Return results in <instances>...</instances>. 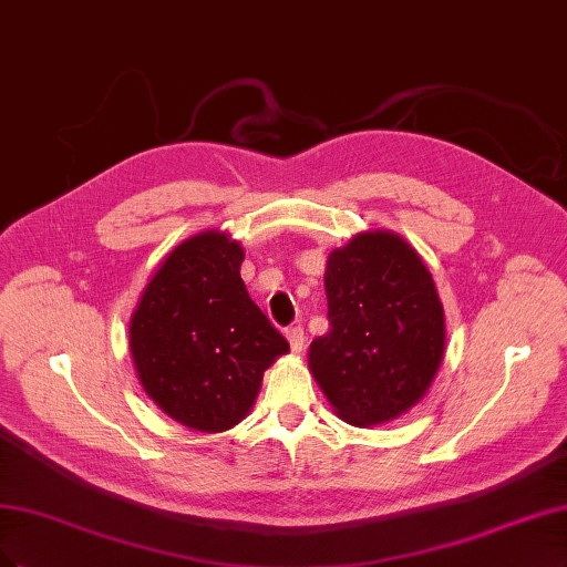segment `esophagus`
<instances>
[{"mask_svg":"<svg viewBox=\"0 0 567 567\" xmlns=\"http://www.w3.org/2000/svg\"><path fill=\"white\" fill-rule=\"evenodd\" d=\"M286 338L290 342V349L292 351H302L305 349V328L302 326H290L286 328Z\"/></svg>","mask_w":567,"mask_h":567,"instance_id":"obj_1","label":"esophagus"}]
</instances>
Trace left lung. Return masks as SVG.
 <instances>
[{
  "label": "left lung",
  "mask_w": 567,
  "mask_h": 567,
  "mask_svg": "<svg viewBox=\"0 0 567 567\" xmlns=\"http://www.w3.org/2000/svg\"><path fill=\"white\" fill-rule=\"evenodd\" d=\"M330 330L309 368L338 415L382 424L413 408L443 359L445 326L434 279L392 231H368L330 252Z\"/></svg>",
  "instance_id": "1"
}]
</instances>
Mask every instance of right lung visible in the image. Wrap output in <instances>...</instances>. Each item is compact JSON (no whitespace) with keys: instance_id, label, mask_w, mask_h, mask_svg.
Instances as JSON below:
<instances>
[{"instance_id":"add662e5","label":"right lung","mask_w":567,"mask_h":567,"mask_svg":"<svg viewBox=\"0 0 567 567\" xmlns=\"http://www.w3.org/2000/svg\"><path fill=\"white\" fill-rule=\"evenodd\" d=\"M241 260V246L225 234H197L168 252L131 319V354L145 392L197 432L241 422L262 373L288 351L250 300Z\"/></svg>"}]
</instances>
